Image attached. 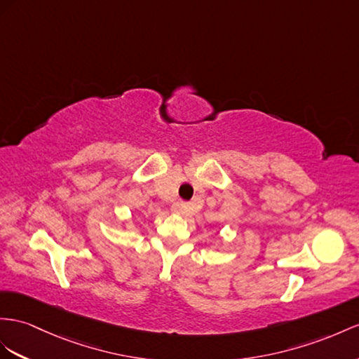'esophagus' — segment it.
Here are the masks:
<instances>
[{"label": "esophagus", "mask_w": 359, "mask_h": 359, "mask_svg": "<svg viewBox=\"0 0 359 359\" xmlns=\"http://www.w3.org/2000/svg\"><path fill=\"white\" fill-rule=\"evenodd\" d=\"M172 212L182 214V215H189L192 212V205L185 203V201H177V203L172 205Z\"/></svg>", "instance_id": "34e87169"}]
</instances>
